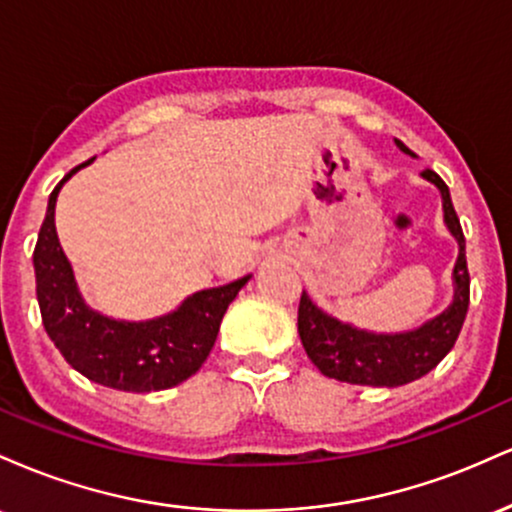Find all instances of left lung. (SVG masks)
Here are the masks:
<instances>
[{"label":"left lung","mask_w":512,"mask_h":512,"mask_svg":"<svg viewBox=\"0 0 512 512\" xmlns=\"http://www.w3.org/2000/svg\"><path fill=\"white\" fill-rule=\"evenodd\" d=\"M443 195L445 223L460 243V257L455 264V301L445 313L433 317L419 330L407 334H370L356 327L344 325L317 310L310 298L301 293L298 303V334L305 346V354L315 363L317 370L327 378L351 385L397 387L419 380L428 370L443 361L445 354L455 346L457 334L462 330L464 315L469 305V272L464 257V233L452 207L450 190L438 173L424 170Z\"/></svg>","instance_id":"8db88e82"}]
</instances>
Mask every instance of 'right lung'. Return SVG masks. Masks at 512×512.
Instances as JSON below:
<instances>
[{
	"label": "right lung",
	"mask_w": 512,
	"mask_h": 512,
	"mask_svg": "<svg viewBox=\"0 0 512 512\" xmlns=\"http://www.w3.org/2000/svg\"><path fill=\"white\" fill-rule=\"evenodd\" d=\"M52 190L38 243L33 250L35 293L48 337L64 361L93 383L125 392H154L180 385L207 361L228 303L243 289V279L199 291L175 313L149 322H120L93 313L76 291L72 267L55 231V202L62 185Z\"/></svg>",
	"instance_id": "obj_1"
}]
</instances>
